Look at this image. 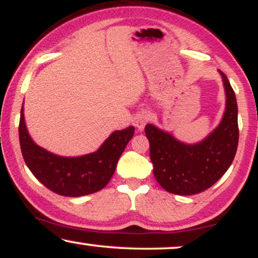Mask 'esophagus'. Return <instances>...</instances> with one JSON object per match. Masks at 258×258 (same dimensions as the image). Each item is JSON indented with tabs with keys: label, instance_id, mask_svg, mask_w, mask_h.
I'll return each instance as SVG.
<instances>
[{
	"label": "esophagus",
	"instance_id": "1",
	"mask_svg": "<svg viewBox=\"0 0 258 258\" xmlns=\"http://www.w3.org/2000/svg\"><path fill=\"white\" fill-rule=\"evenodd\" d=\"M149 119H150L149 112L146 110H142L137 112V114L135 115V117H133V125L137 127L138 130H143L144 126L148 123V121H149Z\"/></svg>",
	"mask_w": 258,
	"mask_h": 258
}]
</instances>
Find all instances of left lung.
Listing matches in <instances>:
<instances>
[{
	"label": "left lung",
	"instance_id": "8db88e82",
	"mask_svg": "<svg viewBox=\"0 0 258 258\" xmlns=\"http://www.w3.org/2000/svg\"><path fill=\"white\" fill-rule=\"evenodd\" d=\"M220 74L226 90V111L217 128L203 142L185 144L154 125L146 126L154 176L168 193H201L214 185L232 165L239 142L238 105L227 76Z\"/></svg>",
	"mask_w": 258,
	"mask_h": 258
}]
</instances>
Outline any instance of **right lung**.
<instances>
[{
    "label": "right lung",
    "instance_id": "right-lung-1",
    "mask_svg": "<svg viewBox=\"0 0 258 258\" xmlns=\"http://www.w3.org/2000/svg\"><path fill=\"white\" fill-rule=\"evenodd\" d=\"M135 135V127L112 132L97 152L78 158H64L35 144L20 111L19 142L26 166L49 190L63 197H84L108 184L119 158Z\"/></svg>",
    "mask_w": 258,
    "mask_h": 258
}]
</instances>
